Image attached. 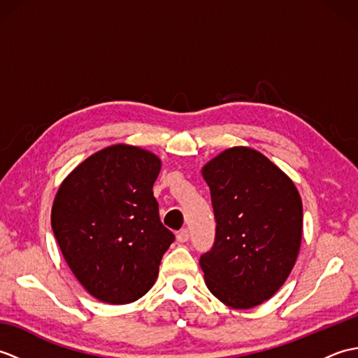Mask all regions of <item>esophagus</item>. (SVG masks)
<instances>
[{
    "label": "esophagus",
    "instance_id": "obj_1",
    "mask_svg": "<svg viewBox=\"0 0 358 358\" xmlns=\"http://www.w3.org/2000/svg\"><path fill=\"white\" fill-rule=\"evenodd\" d=\"M187 240H189V231H187V229H181V231L177 234V241L186 243Z\"/></svg>",
    "mask_w": 358,
    "mask_h": 358
}]
</instances>
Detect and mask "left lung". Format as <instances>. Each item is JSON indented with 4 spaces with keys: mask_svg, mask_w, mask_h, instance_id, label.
<instances>
[{
    "mask_svg": "<svg viewBox=\"0 0 358 358\" xmlns=\"http://www.w3.org/2000/svg\"><path fill=\"white\" fill-rule=\"evenodd\" d=\"M215 241L200 257L209 291L226 306L262 305L283 286L299 257L303 204L294 181L255 149L235 146L203 166Z\"/></svg>",
    "mask_w": 358,
    "mask_h": 358,
    "instance_id": "left-lung-1",
    "label": "left lung"
}]
</instances>
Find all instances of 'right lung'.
<instances>
[{
  "label": "right lung",
  "instance_id": "right-lung-1",
  "mask_svg": "<svg viewBox=\"0 0 358 358\" xmlns=\"http://www.w3.org/2000/svg\"><path fill=\"white\" fill-rule=\"evenodd\" d=\"M162 159L113 144L67 175L52 204V231L73 275L96 300L126 305L154 286L173 234L152 192Z\"/></svg>",
  "mask_w": 358,
  "mask_h": 358
}]
</instances>
